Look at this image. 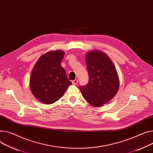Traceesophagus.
Segmentation results:
<instances>
[{
	"label": "esophagus",
	"instance_id": "34e87169",
	"mask_svg": "<svg viewBox=\"0 0 153 153\" xmlns=\"http://www.w3.org/2000/svg\"><path fill=\"white\" fill-rule=\"evenodd\" d=\"M72 83H73V84H74V85H76V84L78 83V80H77V79H75V80H73V81H72Z\"/></svg>",
	"mask_w": 153,
	"mask_h": 153
}]
</instances>
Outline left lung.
Listing matches in <instances>:
<instances>
[{"instance_id":"8db88e82","label":"left lung","mask_w":153,"mask_h":153,"mask_svg":"<svg viewBox=\"0 0 153 153\" xmlns=\"http://www.w3.org/2000/svg\"><path fill=\"white\" fill-rule=\"evenodd\" d=\"M89 81L80 87L84 99L94 107H100L114 98L119 88V79L116 67L103 52L93 50L85 55Z\"/></svg>"}]
</instances>
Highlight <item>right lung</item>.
<instances>
[{
  "instance_id": "1",
  "label": "right lung",
  "mask_w": 153,
  "mask_h": 153,
  "mask_svg": "<svg viewBox=\"0 0 153 153\" xmlns=\"http://www.w3.org/2000/svg\"><path fill=\"white\" fill-rule=\"evenodd\" d=\"M65 52L61 50L49 51L40 56L31 72L29 86L34 97L50 105L62 97L72 84L61 63Z\"/></svg>"
}]
</instances>
